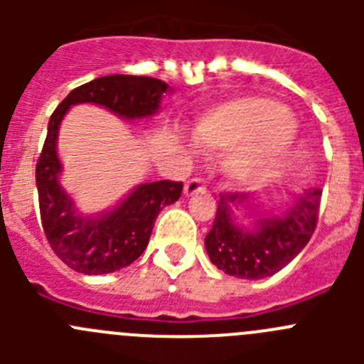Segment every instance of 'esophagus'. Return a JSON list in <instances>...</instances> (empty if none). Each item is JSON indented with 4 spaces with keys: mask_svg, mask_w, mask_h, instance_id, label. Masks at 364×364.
<instances>
[{
    "mask_svg": "<svg viewBox=\"0 0 364 364\" xmlns=\"http://www.w3.org/2000/svg\"><path fill=\"white\" fill-rule=\"evenodd\" d=\"M204 189H205V182L204 178H200V176H195V178L188 180L184 186L186 197H191V195H195V193L198 191H204Z\"/></svg>",
    "mask_w": 364,
    "mask_h": 364,
    "instance_id": "obj_1",
    "label": "esophagus"
}]
</instances>
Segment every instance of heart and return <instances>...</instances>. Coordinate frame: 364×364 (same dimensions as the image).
<instances>
[{
    "instance_id": "obj_1",
    "label": "heart",
    "mask_w": 364,
    "mask_h": 364,
    "mask_svg": "<svg viewBox=\"0 0 364 364\" xmlns=\"http://www.w3.org/2000/svg\"><path fill=\"white\" fill-rule=\"evenodd\" d=\"M195 133L198 142L210 149L244 145L230 160L228 169L237 180H252L290 149L295 140V124L275 100L246 96L202 114Z\"/></svg>"
}]
</instances>
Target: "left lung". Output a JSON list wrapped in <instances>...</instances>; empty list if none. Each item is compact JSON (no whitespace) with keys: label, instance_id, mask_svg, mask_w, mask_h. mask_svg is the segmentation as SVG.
Here are the masks:
<instances>
[{"label":"left lung","instance_id":"1","mask_svg":"<svg viewBox=\"0 0 364 364\" xmlns=\"http://www.w3.org/2000/svg\"><path fill=\"white\" fill-rule=\"evenodd\" d=\"M319 188L299 195L282 215L257 213L252 230L235 222L233 210L250 202V195L224 191L217 205L213 226L205 235L211 262L239 279H264L281 272L311 239L321 208Z\"/></svg>","mask_w":364,"mask_h":364}]
</instances>
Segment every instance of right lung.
<instances>
[{
	"label": "right lung",
	"mask_w": 364,
	"mask_h": 364,
	"mask_svg": "<svg viewBox=\"0 0 364 364\" xmlns=\"http://www.w3.org/2000/svg\"><path fill=\"white\" fill-rule=\"evenodd\" d=\"M167 89V83L149 76H102L76 87L53 112L36 164L41 226L53 252L74 272L102 275L134 262L147 247L160 211L180 198L182 182L159 180L140 184L114 210L98 217H82L58 180L62 164L56 140L65 112L70 105L96 104L127 120L151 117L159 111Z\"/></svg>",
	"instance_id": "add662e5"
}]
</instances>
